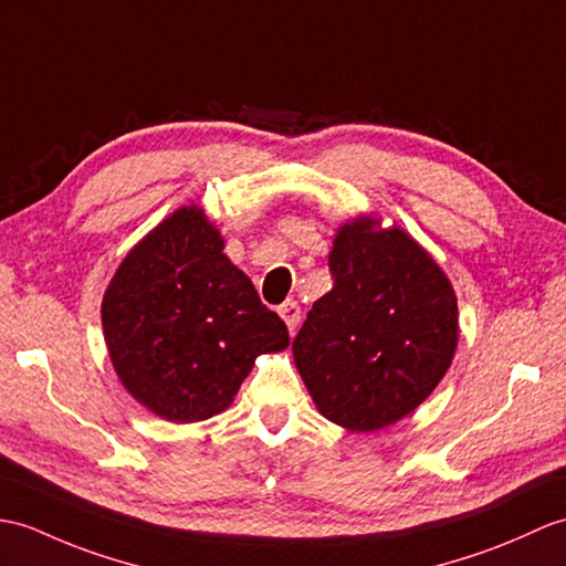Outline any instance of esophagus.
Wrapping results in <instances>:
<instances>
[{
    "mask_svg": "<svg viewBox=\"0 0 566 566\" xmlns=\"http://www.w3.org/2000/svg\"><path fill=\"white\" fill-rule=\"evenodd\" d=\"M277 313L282 315V321L289 327V333H294L301 323V306L296 304V301H284V304L277 308Z\"/></svg>",
    "mask_w": 566,
    "mask_h": 566,
    "instance_id": "obj_1",
    "label": "esophagus"
}]
</instances>
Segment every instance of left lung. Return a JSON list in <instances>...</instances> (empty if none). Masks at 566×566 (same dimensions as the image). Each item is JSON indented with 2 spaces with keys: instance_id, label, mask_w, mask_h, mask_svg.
Segmentation results:
<instances>
[{
  "instance_id": "1",
  "label": "left lung",
  "mask_w": 566,
  "mask_h": 566,
  "mask_svg": "<svg viewBox=\"0 0 566 566\" xmlns=\"http://www.w3.org/2000/svg\"><path fill=\"white\" fill-rule=\"evenodd\" d=\"M333 292L315 301L292 352L318 412L378 431L415 412L458 347L451 280L410 233L374 214L339 223Z\"/></svg>"
}]
</instances>
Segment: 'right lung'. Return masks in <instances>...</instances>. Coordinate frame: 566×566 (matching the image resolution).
Returning <instances> with one entry per match:
<instances>
[{
    "label": "right lung",
    "mask_w": 566,
    "mask_h": 566,
    "mask_svg": "<svg viewBox=\"0 0 566 566\" xmlns=\"http://www.w3.org/2000/svg\"><path fill=\"white\" fill-rule=\"evenodd\" d=\"M101 323L123 388L166 422L227 410L286 325L223 253L200 205H182L133 245L105 286Z\"/></svg>",
    "instance_id": "obj_1"
}]
</instances>
